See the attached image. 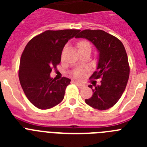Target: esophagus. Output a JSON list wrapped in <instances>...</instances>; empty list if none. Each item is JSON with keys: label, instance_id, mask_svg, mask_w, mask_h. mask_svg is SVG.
Wrapping results in <instances>:
<instances>
[{"label": "esophagus", "instance_id": "1", "mask_svg": "<svg viewBox=\"0 0 147 147\" xmlns=\"http://www.w3.org/2000/svg\"><path fill=\"white\" fill-rule=\"evenodd\" d=\"M74 83L76 84V85H77L78 88H84V86H85V85H82V84H81V83L78 82H74Z\"/></svg>", "mask_w": 147, "mask_h": 147}]
</instances>
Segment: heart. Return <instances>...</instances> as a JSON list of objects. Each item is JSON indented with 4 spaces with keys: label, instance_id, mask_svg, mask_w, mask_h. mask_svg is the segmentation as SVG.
Masks as SVG:
<instances>
[{
    "label": "heart",
    "instance_id": "b5f03b06",
    "mask_svg": "<svg viewBox=\"0 0 147 147\" xmlns=\"http://www.w3.org/2000/svg\"><path fill=\"white\" fill-rule=\"evenodd\" d=\"M77 48L79 51H80L85 50V49H90L91 50V45L89 43V42L86 41V40H80L77 43ZM74 76L76 79L80 80L83 77V71L81 70H75L73 74Z\"/></svg>",
    "mask_w": 147,
    "mask_h": 147
}]
</instances>
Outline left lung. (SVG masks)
Instances as JSON below:
<instances>
[{"label":"left lung","mask_w":147,"mask_h":147,"mask_svg":"<svg viewBox=\"0 0 147 147\" xmlns=\"http://www.w3.org/2000/svg\"><path fill=\"white\" fill-rule=\"evenodd\" d=\"M76 37L90 41L99 52L96 71L90 79L102 78L101 85H95L93 89V85H89L93 96L85 102L94 109L107 110L117 103L129 80V65L125 48L117 37L102 30H83Z\"/></svg>","instance_id":"8db88e82"}]
</instances>
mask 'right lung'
<instances>
[{"instance_id": "add662e5", "label": "right lung", "mask_w": 147, "mask_h": 147, "mask_svg": "<svg viewBox=\"0 0 147 147\" xmlns=\"http://www.w3.org/2000/svg\"><path fill=\"white\" fill-rule=\"evenodd\" d=\"M77 29L48 30L30 40L21 55L19 80L29 102L40 110H47L62 102L68 78L57 80L51 78L52 68L61 61L62 49Z\"/></svg>"}]
</instances>
